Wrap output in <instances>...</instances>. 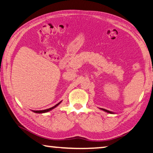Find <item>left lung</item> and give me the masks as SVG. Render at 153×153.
<instances>
[{"label": "left lung", "mask_w": 153, "mask_h": 153, "mask_svg": "<svg viewBox=\"0 0 153 153\" xmlns=\"http://www.w3.org/2000/svg\"><path fill=\"white\" fill-rule=\"evenodd\" d=\"M101 110H104V112H108V113H110V114H113L114 112H110V111H109V110H105V109H103V108H100Z\"/></svg>", "instance_id": "obj_1"}]
</instances>
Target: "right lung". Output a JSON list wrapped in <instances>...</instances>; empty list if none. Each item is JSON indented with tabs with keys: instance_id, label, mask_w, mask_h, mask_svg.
Masks as SVG:
<instances>
[{
	"instance_id": "add662e5",
	"label": "right lung",
	"mask_w": 153,
	"mask_h": 153,
	"mask_svg": "<svg viewBox=\"0 0 153 153\" xmlns=\"http://www.w3.org/2000/svg\"><path fill=\"white\" fill-rule=\"evenodd\" d=\"M61 102H62V101H61L60 102H59V103H58V104H57L56 105H55L54 106H53V107L50 108H48V109L43 110H32V111H33V112H35V113H39V114H42V113H45V112H49V111H51V110L54 109L55 108H56L58 105L60 104Z\"/></svg>"
}]
</instances>
